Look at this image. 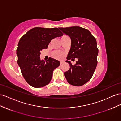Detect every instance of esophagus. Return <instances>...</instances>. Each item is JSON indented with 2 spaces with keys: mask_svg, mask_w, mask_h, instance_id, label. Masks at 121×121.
I'll return each instance as SVG.
<instances>
[{
  "mask_svg": "<svg viewBox=\"0 0 121 121\" xmlns=\"http://www.w3.org/2000/svg\"><path fill=\"white\" fill-rule=\"evenodd\" d=\"M63 63H64V62H63V61H60V64H63Z\"/></svg>",
  "mask_w": 121,
  "mask_h": 121,
  "instance_id": "1",
  "label": "esophagus"
}]
</instances>
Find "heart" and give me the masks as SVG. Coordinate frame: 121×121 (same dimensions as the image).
I'll list each match as a JSON object with an SVG mask.
<instances>
[{"label": "heart", "instance_id": "1", "mask_svg": "<svg viewBox=\"0 0 121 121\" xmlns=\"http://www.w3.org/2000/svg\"><path fill=\"white\" fill-rule=\"evenodd\" d=\"M52 56H53L54 57H55V58L61 59L63 58L64 54L62 52L56 51H54L53 52H52Z\"/></svg>", "mask_w": 121, "mask_h": 121}]
</instances>
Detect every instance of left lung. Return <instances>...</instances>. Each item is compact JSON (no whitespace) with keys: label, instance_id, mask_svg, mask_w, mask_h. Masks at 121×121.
Wrapping results in <instances>:
<instances>
[{"label":"left lung","instance_id":"left-lung-1","mask_svg":"<svg viewBox=\"0 0 121 121\" xmlns=\"http://www.w3.org/2000/svg\"><path fill=\"white\" fill-rule=\"evenodd\" d=\"M59 29L71 39V48L66 58L69 69L64 73L69 84L80 86L91 79L97 65L98 49L97 41L89 31L80 26L60 27ZM78 58L73 66L69 60Z\"/></svg>","mask_w":121,"mask_h":121}]
</instances>
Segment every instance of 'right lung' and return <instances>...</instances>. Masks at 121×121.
I'll return each mask as SVG.
<instances>
[{
  "label": "right lung",
  "instance_id": "1",
  "mask_svg": "<svg viewBox=\"0 0 121 121\" xmlns=\"http://www.w3.org/2000/svg\"><path fill=\"white\" fill-rule=\"evenodd\" d=\"M63 35L57 27H36L20 38L16 50L17 63L24 79L32 87H42L50 82L53 71L60 65V62L51 57L46 61L41 60L40 52L48 48L52 39Z\"/></svg>",
  "mask_w": 121,
  "mask_h": 121
}]
</instances>
